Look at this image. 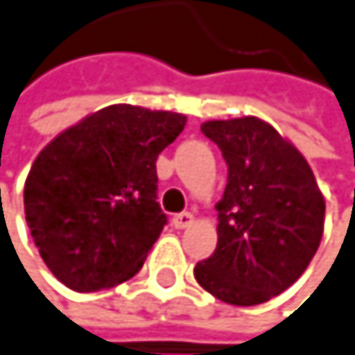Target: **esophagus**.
Here are the masks:
<instances>
[{"instance_id": "34e87169", "label": "esophagus", "mask_w": 355, "mask_h": 355, "mask_svg": "<svg viewBox=\"0 0 355 355\" xmlns=\"http://www.w3.org/2000/svg\"><path fill=\"white\" fill-rule=\"evenodd\" d=\"M191 223H193V214L191 212H181V214L172 216V225L176 227V230H187Z\"/></svg>"}]
</instances>
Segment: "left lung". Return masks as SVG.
Segmentation results:
<instances>
[{
	"label": "left lung",
	"mask_w": 355,
	"mask_h": 355,
	"mask_svg": "<svg viewBox=\"0 0 355 355\" xmlns=\"http://www.w3.org/2000/svg\"><path fill=\"white\" fill-rule=\"evenodd\" d=\"M202 132L227 162L218 242L193 269L230 305H259L293 286L324 234V196L301 151L259 117L212 119Z\"/></svg>",
	"instance_id": "obj_1"
}]
</instances>
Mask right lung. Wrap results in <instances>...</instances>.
I'll return each instance as SVG.
<instances>
[{
	"label": "right lung",
	"instance_id": "right-lung-1",
	"mask_svg": "<svg viewBox=\"0 0 355 355\" xmlns=\"http://www.w3.org/2000/svg\"><path fill=\"white\" fill-rule=\"evenodd\" d=\"M185 123L183 113L111 105L40 151L24 181V216L64 286L94 293L143 267L168 223L155 202V162Z\"/></svg>",
	"mask_w": 355,
	"mask_h": 355
}]
</instances>
